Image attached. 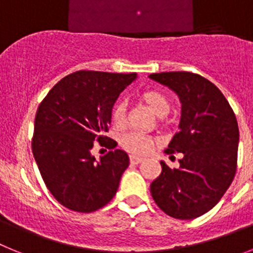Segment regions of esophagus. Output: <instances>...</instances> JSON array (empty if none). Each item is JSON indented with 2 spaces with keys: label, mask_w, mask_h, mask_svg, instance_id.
<instances>
[{
  "label": "esophagus",
  "mask_w": 253,
  "mask_h": 253,
  "mask_svg": "<svg viewBox=\"0 0 253 253\" xmlns=\"http://www.w3.org/2000/svg\"><path fill=\"white\" fill-rule=\"evenodd\" d=\"M143 161H144V158L139 157V156H135V154H131L130 156V162L134 163V165H138V163L143 162Z\"/></svg>",
  "instance_id": "1"
}]
</instances>
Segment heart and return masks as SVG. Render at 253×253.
<instances>
[{
	"label": "heart",
	"instance_id": "heart-1",
	"mask_svg": "<svg viewBox=\"0 0 253 253\" xmlns=\"http://www.w3.org/2000/svg\"><path fill=\"white\" fill-rule=\"evenodd\" d=\"M142 99L147 102L149 107L158 116L166 115L169 111V101L166 96L162 92L156 90L144 91L142 93ZM113 116L114 123L120 124L125 119V104L124 101L119 100L113 107ZM120 144L123 148L126 151L133 152V153H147L153 147V139L149 135L140 131H129V133L123 134L120 137Z\"/></svg>",
	"mask_w": 253,
	"mask_h": 253
}]
</instances>
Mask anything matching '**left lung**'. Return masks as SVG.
<instances>
[{
  "label": "left lung",
  "instance_id": "obj_1",
  "mask_svg": "<svg viewBox=\"0 0 253 253\" xmlns=\"http://www.w3.org/2000/svg\"><path fill=\"white\" fill-rule=\"evenodd\" d=\"M149 78L178 96L181 118L166 153H182L180 167L161 161L162 172L151 184L156 204L167 215L194 219L222 199L237 169L240 130L229 102L214 84L190 72H162Z\"/></svg>",
  "mask_w": 253,
  "mask_h": 253
}]
</instances>
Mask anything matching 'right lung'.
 Instances as JSON below:
<instances>
[{"label": "right lung", "mask_w": 253, "mask_h": 253, "mask_svg": "<svg viewBox=\"0 0 253 253\" xmlns=\"http://www.w3.org/2000/svg\"><path fill=\"white\" fill-rule=\"evenodd\" d=\"M137 73L78 71L62 78L39 105L31 142L35 162L51 195L63 207L91 213L118 191L129 166L123 149L97 161L93 142H104L115 101ZM115 148V147H114Z\"/></svg>", "instance_id": "1"}]
</instances>
